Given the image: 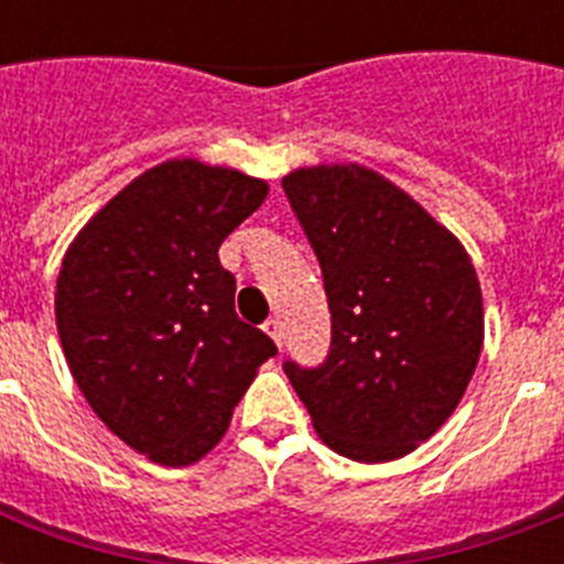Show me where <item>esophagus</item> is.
Instances as JSON below:
<instances>
[{
  "mask_svg": "<svg viewBox=\"0 0 564 564\" xmlns=\"http://www.w3.org/2000/svg\"><path fill=\"white\" fill-rule=\"evenodd\" d=\"M263 330L272 336L278 348H283V322H281V318H269V322L263 325Z\"/></svg>",
  "mask_w": 564,
  "mask_h": 564,
  "instance_id": "esophagus-1",
  "label": "esophagus"
}]
</instances>
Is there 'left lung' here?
Here are the masks:
<instances>
[{
  "mask_svg": "<svg viewBox=\"0 0 564 564\" xmlns=\"http://www.w3.org/2000/svg\"><path fill=\"white\" fill-rule=\"evenodd\" d=\"M283 193L325 281L330 351L283 360L330 451L357 463L410 454L436 433L480 360L482 299L465 248L366 166H316Z\"/></svg>",
  "mask_w": 564,
  "mask_h": 564,
  "instance_id": "obj_1",
  "label": "left lung"
}]
</instances>
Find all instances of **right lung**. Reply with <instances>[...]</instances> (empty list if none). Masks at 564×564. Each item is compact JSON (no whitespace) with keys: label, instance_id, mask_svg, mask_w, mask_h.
<instances>
[{"label":"right lung","instance_id":"obj_1","mask_svg":"<svg viewBox=\"0 0 564 564\" xmlns=\"http://www.w3.org/2000/svg\"><path fill=\"white\" fill-rule=\"evenodd\" d=\"M263 181L170 161L110 198L66 251L57 336L93 412L161 465H189L228 430L278 354L234 310L219 246L263 204Z\"/></svg>","mask_w":564,"mask_h":564}]
</instances>
